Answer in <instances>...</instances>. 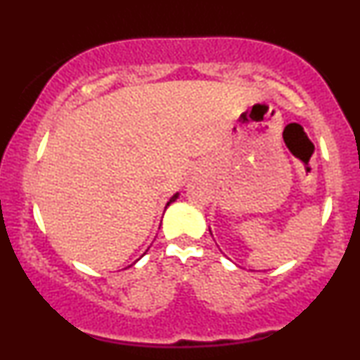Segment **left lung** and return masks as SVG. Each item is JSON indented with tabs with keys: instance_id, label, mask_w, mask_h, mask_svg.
Here are the masks:
<instances>
[{
	"instance_id": "left-lung-1",
	"label": "left lung",
	"mask_w": 360,
	"mask_h": 360,
	"mask_svg": "<svg viewBox=\"0 0 360 360\" xmlns=\"http://www.w3.org/2000/svg\"><path fill=\"white\" fill-rule=\"evenodd\" d=\"M210 232H212V230H210Z\"/></svg>"
}]
</instances>
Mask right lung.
Returning a JSON list of instances; mask_svg holds the SVG:
<instances>
[{"label":"right lung","mask_w":360,"mask_h":360,"mask_svg":"<svg viewBox=\"0 0 360 360\" xmlns=\"http://www.w3.org/2000/svg\"><path fill=\"white\" fill-rule=\"evenodd\" d=\"M177 198H179V193H176V194H174V196H172V198H171V200H169V201H167L166 208H167V206H169V205H171V203H174V201L177 200Z\"/></svg>","instance_id":"add662e5"}]
</instances>
